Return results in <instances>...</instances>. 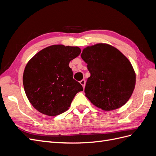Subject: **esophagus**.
Here are the masks:
<instances>
[{
  "mask_svg": "<svg viewBox=\"0 0 156 156\" xmlns=\"http://www.w3.org/2000/svg\"><path fill=\"white\" fill-rule=\"evenodd\" d=\"M85 83H86V81H85V80H84V79H83V80H81V81H80V84H81L83 88H84V86H85Z\"/></svg>",
  "mask_w": 156,
  "mask_h": 156,
  "instance_id": "34e87169",
  "label": "esophagus"
}]
</instances>
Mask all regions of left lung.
I'll return each mask as SVG.
<instances>
[{
    "instance_id": "obj_1",
    "label": "left lung",
    "mask_w": 156,
    "mask_h": 156,
    "mask_svg": "<svg viewBox=\"0 0 156 156\" xmlns=\"http://www.w3.org/2000/svg\"><path fill=\"white\" fill-rule=\"evenodd\" d=\"M81 56L90 73L84 92L92 104L106 111L126 104L136 82L134 69L126 56L107 44L87 47Z\"/></svg>"
}]
</instances>
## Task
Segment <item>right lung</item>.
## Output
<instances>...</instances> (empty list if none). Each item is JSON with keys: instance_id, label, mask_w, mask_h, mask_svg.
Returning a JSON list of instances; mask_svg holds the SVG:
<instances>
[{"instance_id": "right-lung-1", "label": "right lung", "mask_w": 156, "mask_h": 156, "mask_svg": "<svg viewBox=\"0 0 156 156\" xmlns=\"http://www.w3.org/2000/svg\"><path fill=\"white\" fill-rule=\"evenodd\" d=\"M81 53L78 47L53 45L28 62L23 76L25 92L37 111L55 116L66 111L76 94L83 91L73 78L71 60Z\"/></svg>"}]
</instances>
